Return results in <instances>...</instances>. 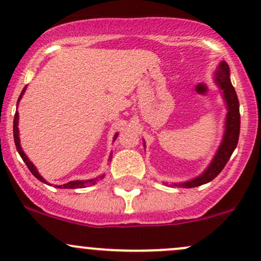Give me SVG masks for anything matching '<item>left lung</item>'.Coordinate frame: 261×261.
I'll list each match as a JSON object with an SVG mask.
<instances>
[{"mask_svg":"<svg viewBox=\"0 0 261 261\" xmlns=\"http://www.w3.org/2000/svg\"><path fill=\"white\" fill-rule=\"evenodd\" d=\"M216 83L217 85L223 90V98L227 102V119H225V130L224 136H223L222 144H220L216 156L212 160L211 165L208 166L207 170L200 176L191 181L183 183H174V186L183 188L198 187V186L205 185L211 182L212 179L216 178L218 174L222 172L223 168L225 167L227 162L230 159L231 153L236 150L239 140L240 133V114H239V100H238L236 89L231 85L230 82V71L227 62H220L218 69L216 70Z\"/></svg>","mask_w":261,"mask_h":261,"instance_id":"left-lung-1","label":"left lung"}]
</instances>
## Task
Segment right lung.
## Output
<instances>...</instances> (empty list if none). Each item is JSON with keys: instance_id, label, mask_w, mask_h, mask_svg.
Masks as SVG:
<instances>
[{"instance_id": "add662e5", "label": "right lung", "mask_w": 261, "mask_h": 261, "mask_svg": "<svg viewBox=\"0 0 261 261\" xmlns=\"http://www.w3.org/2000/svg\"><path fill=\"white\" fill-rule=\"evenodd\" d=\"M24 91H25V87L23 88V90H22L21 95H19L18 101H19V100H21L22 95H23V94H24ZM18 135H19V133H18V113H16V114H14V119H13V139H14V144H16L17 151H18L19 156L22 157V160H23L25 165H27L28 170H30L31 172H32L33 176L36 177L37 179H39V181H41V182L47 183V181H45V179L43 178L41 174L38 173V171H37V168L34 167L33 163L30 161V159H28V157L25 156V153L23 152V150H22L21 145H19V136H18ZM117 135H119V134H116V135L114 136V141H115V140H116ZM101 178H104V174H101V176H99L98 178L88 179V181H70V182L65 183V185L56 186V188H84L87 185H90V186H91V185H95V183L98 182L99 179H101Z\"/></svg>"}]
</instances>
